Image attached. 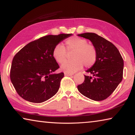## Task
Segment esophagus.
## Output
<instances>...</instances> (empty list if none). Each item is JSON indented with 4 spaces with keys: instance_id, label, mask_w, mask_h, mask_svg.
<instances>
[{
    "instance_id": "1",
    "label": "esophagus",
    "mask_w": 135,
    "mask_h": 135,
    "mask_svg": "<svg viewBox=\"0 0 135 135\" xmlns=\"http://www.w3.org/2000/svg\"><path fill=\"white\" fill-rule=\"evenodd\" d=\"M74 74L73 73H65L64 75L66 76H73Z\"/></svg>"
}]
</instances>
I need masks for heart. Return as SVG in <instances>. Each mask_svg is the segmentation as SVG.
I'll return each mask as SVG.
<instances>
[{
    "mask_svg": "<svg viewBox=\"0 0 135 135\" xmlns=\"http://www.w3.org/2000/svg\"><path fill=\"white\" fill-rule=\"evenodd\" d=\"M65 47L57 44L54 47L52 55L57 62L62 64L67 58V52H73L72 61H66L61 65L62 70L73 73L86 68L93 67L97 62L98 51L94 45L88 43L85 38L74 36L65 41ZM68 51L67 52L66 51Z\"/></svg>",
    "mask_w": 135,
    "mask_h": 135,
    "instance_id": "heart-1",
    "label": "heart"
}]
</instances>
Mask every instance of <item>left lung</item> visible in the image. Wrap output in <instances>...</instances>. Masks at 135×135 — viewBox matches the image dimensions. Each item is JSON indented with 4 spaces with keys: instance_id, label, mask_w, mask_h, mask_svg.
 <instances>
[{
    "instance_id": "8db88e82",
    "label": "left lung",
    "mask_w": 135,
    "mask_h": 135,
    "mask_svg": "<svg viewBox=\"0 0 135 135\" xmlns=\"http://www.w3.org/2000/svg\"><path fill=\"white\" fill-rule=\"evenodd\" d=\"M92 42L98 51L95 64L86 71L92 76L84 75V81L77 86L82 95L99 101L107 99L122 81L124 62L118 49L111 42L93 33L78 35Z\"/></svg>"
}]
</instances>
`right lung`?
<instances>
[{
	"label": "right lung",
	"instance_id": "1",
	"mask_svg": "<svg viewBox=\"0 0 135 135\" xmlns=\"http://www.w3.org/2000/svg\"><path fill=\"white\" fill-rule=\"evenodd\" d=\"M72 34L43 36L31 42L16 54L10 71L18 94L33 103L48 100L59 90L64 74L54 73L59 66L52 55L54 47Z\"/></svg>",
	"mask_w": 135,
	"mask_h": 135
}]
</instances>
